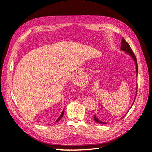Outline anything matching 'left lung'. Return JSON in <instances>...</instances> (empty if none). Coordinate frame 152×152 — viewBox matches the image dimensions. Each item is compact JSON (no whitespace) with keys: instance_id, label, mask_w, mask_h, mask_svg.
Listing matches in <instances>:
<instances>
[{"instance_id":"obj_1","label":"left lung","mask_w":152,"mask_h":152,"mask_svg":"<svg viewBox=\"0 0 152 152\" xmlns=\"http://www.w3.org/2000/svg\"><path fill=\"white\" fill-rule=\"evenodd\" d=\"M121 50L122 51H126V53L129 54V55H130V56L132 57V58L133 59L134 61V63L136 64V77H137V60H136V56H135V54H134V53L133 52L132 48H130V45L126 42V40L124 39V37H122V41H121ZM137 84V83H136ZM136 96H135V98H134V101H133V104H134V101H135V99H136V94H137V84H136ZM126 115H124L121 119H122L124 116H126ZM94 120L96 122H98L99 124H106L105 122H103L101 121H99L97 118L96 117V116L94 115Z\"/></svg>"}]
</instances>
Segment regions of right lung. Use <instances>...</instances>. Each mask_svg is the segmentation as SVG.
I'll return each mask as SVG.
<instances>
[{
  "label": "right lung",
  "mask_w": 152,
  "mask_h": 152,
  "mask_svg": "<svg viewBox=\"0 0 152 152\" xmlns=\"http://www.w3.org/2000/svg\"><path fill=\"white\" fill-rule=\"evenodd\" d=\"M64 110L62 111V113H61V116L59 117V118L56 120V122H58L60 119H62V118L63 117V115H64Z\"/></svg>",
  "instance_id": "add662e5"
}]
</instances>
